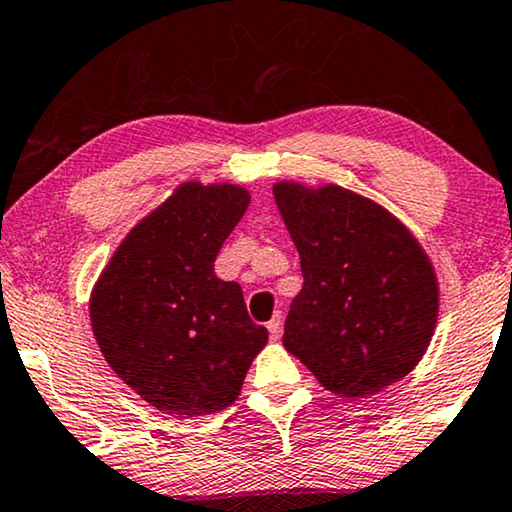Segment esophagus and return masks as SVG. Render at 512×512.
<instances>
[{
    "mask_svg": "<svg viewBox=\"0 0 512 512\" xmlns=\"http://www.w3.org/2000/svg\"><path fill=\"white\" fill-rule=\"evenodd\" d=\"M267 327H269V335H271V339H274V342H276V339L281 337V327H283V316H281V313H276V316L269 320V325H267Z\"/></svg>",
    "mask_w": 512,
    "mask_h": 512,
    "instance_id": "1",
    "label": "esophagus"
}]
</instances>
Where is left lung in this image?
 <instances>
[{
	"label": "left lung",
	"mask_w": 512,
	"mask_h": 512,
	"mask_svg": "<svg viewBox=\"0 0 512 512\" xmlns=\"http://www.w3.org/2000/svg\"><path fill=\"white\" fill-rule=\"evenodd\" d=\"M304 285L283 346L327 391L365 398L410 374L438 320L433 264L398 217L337 185L276 182Z\"/></svg>",
	"instance_id": "8db88e82"
}]
</instances>
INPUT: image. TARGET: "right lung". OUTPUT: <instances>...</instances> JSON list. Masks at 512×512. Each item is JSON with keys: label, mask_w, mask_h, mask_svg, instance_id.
<instances>
[{"label": "right lung", "mask_w": 512, "mask_h": 512, "mask_svg": "<svg viewBox=\"0 0 512 512\" xmlns=\"http://www.w3.org/2000/svg\"><path fill=\"white\" fill-rule=\"evenodd\" d=\"M248 203L238 185L185 182L128 231L95 283V342L156 410H227L267 346V327L250 320L241 285L215 276L217 252Z\"/></svg>", "instance_id": "add662e5"}]
</instances>
